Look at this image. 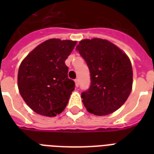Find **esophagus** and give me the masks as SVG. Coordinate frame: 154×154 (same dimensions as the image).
Masks as SVG:
<instances>
[{"label": "esophagus", "instance_id": "34e87169", "mask_svg": "<svg viewBox=\"0 0 154 154\" xmlns=\"http://www.w3.org/2000/svg\"><path fill=\"white\" fill-rule=\"evenodd\" d=\"M74 82H75V85H76V86L77 87L79 86V82H78V79H77V78H76V79L74 80Z\"/></svg>", "mask_w": 154, "mask_h": 154}]
</instances>
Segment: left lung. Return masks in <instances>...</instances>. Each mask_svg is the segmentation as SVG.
<instances>
[{"label": "left lung", "mask_w": 154, "mask_h": 154, "mask_svg": "<svg viewBox=\"0 0 154 154\" xmlns=\"http://www.w3.org/2000/svg\"><path fill=\"white\" fill-rule=\"evenodd\" d=\"M77 50L90 72V86L82 92L88 112L104 116L115 112L129 97L133 85V69L129 58L107 40H82Z\"/></svg>", "instance_id": "8db88e82"}]
</instances>
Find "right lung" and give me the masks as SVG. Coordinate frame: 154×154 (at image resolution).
I'll return each instance as SVG.
<instances>
[{"instance_id": "add662e5", "label": "right lung", "mask_w": 154, "mask_h": 154, "mask_svg": "<svg viewBox=\"0 0 154 154\" xmlns=\"http://www.w3.org/2000/svg\"><path fill=\"white\" fill-rule=\"evenodd\" d=\"M76 44L69 40H47L22 60L18 70V89L35 112L55 117L66 107L75 83L68 77L65 61Z\"/></svg>"}]
</instances>
